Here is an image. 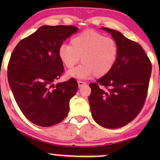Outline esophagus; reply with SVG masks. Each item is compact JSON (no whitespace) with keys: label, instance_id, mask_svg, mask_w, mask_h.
I'll return each instance as SVG.
<instances>
[{"label":"esophagus","instance_id":"esophagus-1","mask_svg":"<svg viewBox=\"0 0 160 160\" xmlns=\"http://www.w3.org/2000/svg\"><path fill=\"white\" fill-rule=\"evenodd\" d=\"M78 86H79V87H81V86H84V85H86V82L82 81V80H78Z\"/></svg>","mask_w":160,"mask_h":160}]
</instances>
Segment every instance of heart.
Listing matches in <instances>:
<instances>
[{"label": "heart", "instance_id": "b5f03b06", "mask_svg": "<svg viewBox=\"0 0 160 160\" xmlns=\"http://www.w3.org/2000/svg\"><path fill=\"white\" fill-rule=\"evenodd\" d=\"M71 45L62 44L58 47L60 60L68 69H72L81 59L79 67L70 71L71 78H86L95 75L101 78L114 66L119 48L116 40L92 30L84 31L72 37Z\"/></svg>", "mask_w": 160, "mask_h": 160}]
</instances>
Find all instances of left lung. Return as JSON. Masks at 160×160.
Here are the masks:
<instances>
[{
    "mask_svg": "<svg viewBox=\"0 0 160 160\" xmlns=\"http://www.w3.org/2000/svg\"><path fill=\"white\" fill-rule=\"evenodd\" d=\"M118 45L114 66L108 74L89 84L92 116L107 128L127 125L140 113L147 95L152 65L141 46L113 29L103 28Z\"/></svg>",
    "mask_w": 160,
    "mask_h": 160,
    "instance_id": "8db88e82",
    "label": "left lung"
}]
</instances>
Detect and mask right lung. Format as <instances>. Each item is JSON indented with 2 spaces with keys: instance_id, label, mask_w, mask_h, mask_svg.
Segmentation results:
<instances>
[{
  "instance_id": "1",
  "label": "right lung",
  "mask_w": 160,
  "mask_h": 160,
  "mask_svg": "<svg viewBox=\"0 0 160 160\" xmlns=\"http://www.w3.org/2000/svg\"><path fill=\"white\" fill-rule=\"evenodd\" d=\"M78 29L43 25L19 41L11 55L7 67L10 89L25 117L38 126H54L68 113L70 100L78 89L77 80L54 82L64 73L58 47Z\"/></svg>"
}]
</instances>
